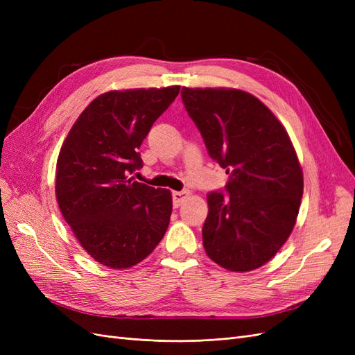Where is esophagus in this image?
<instances>
[{
	"label": "esophagus",
	"instance_id": "34e87169",
	"mask_svg": "<svg viewBox=\"0 0 355 355\" xmlns=\"http://www.w3.org/2000/svg\"><path fill=\"white\" fill-rule=\"evenodd\" d=\"M187 196H188V191H173V192H171V198H173V206L179 207Z\"/></svg>",
	"mask_w": 355,
	"mask_h": 355
}]
</instances>
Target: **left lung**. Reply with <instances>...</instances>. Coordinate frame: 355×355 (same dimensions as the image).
<instances>
[{
  "label": "left lung",
  "instance_id": "8db88e82",
  "mask_svg": "<svg viewBox=\"0 0 355 355\" xmlns=\"http://www.w3.org/2000/svg\"><path fill=\"white\" fill-rule=\"evenodd\" d=\"M211 159L228 184L207 194L202 244L230 271H252L280 250L304 194L302 168L282 123L250 93L231 89L180 92Z\"/></svg>",
  "mask_w": 355,
  "mask_h": 355
}]
</instances>
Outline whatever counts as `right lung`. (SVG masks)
<instances>
[{"mask_svg":"<svg viewBox=\"0 0 355 355\" xmlns=\"http://www.w3.org/2000/svg\"><path fill=\"white\" fill-rule=\"evenodd\" d=\"M180 87L108 92L72 125L56 168V197L75 237L93 259L123 270L153 253L171 214L168 189L132 178L157 118Z\"/></svg>","mask_w":355,"mask_h":355,"instance_id":"1","label":"right lung"}]
</instances>
